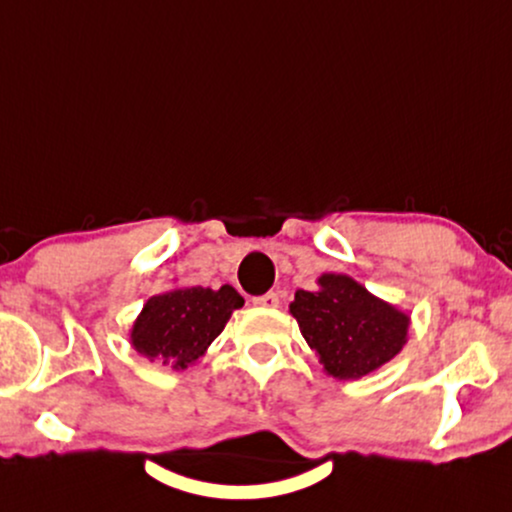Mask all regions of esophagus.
<instances>
[{"label": "esophagus", "instance_id": "34e87169", "mask_svg": "<svg viewBox=\"0 0 512 512\" xmlns=\"http://www.w3.org/2000/svg\"><path fill=\"white\" fill-rule=\"evenodd\" d=\"M255 305H259V308H278V294L276 292H269V294H262V296H255L253 299Z\"/></svg>", "mask_w": 512, "mask_h": 512}]
</instances>
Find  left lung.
<instances>
[{
    "mask_svg": "<svg viewBox=\"0 0 512 512\" xmlns=\"http://www.w3.org/2000/svg\"><path fill=\"white\" fill-rule=\"evenodd\" d=\"M289 312L326 375L361 379L407 345L411 317L345 273H322L317 289H296Z\"/></svg>",
    "mask_w": 512,
    "mask_h": 512,
    "instance_id": "obj_1",
    "label": "left lung"
}]
</instances>
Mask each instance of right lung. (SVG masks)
I'll return each mask as SVG.
<instances>
[{"instance_id":"obj_1","label":"right lung","mask_w":512,"mask_h":512,"mask_svg":"<svg viewBox=\"0 0 512 512\" xmlns=\"http://www.w3.org/2000/svg\"><path fill=\"white\" fill-rule=\"evenodd\" d=\"M243 296L232 285L172 287L151 296L131 329V345L149 361L186 370L223 333Z\"/></svg>"}]
</instances>
